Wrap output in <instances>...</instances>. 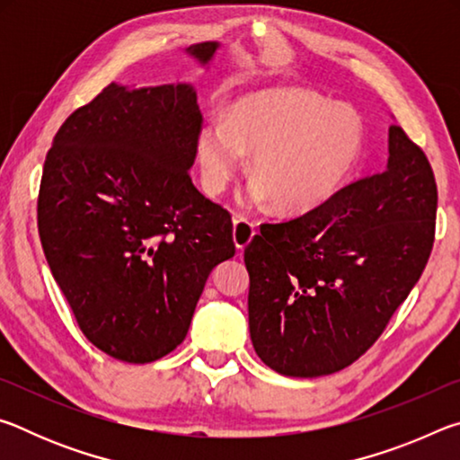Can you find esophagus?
<instances>
[{
    "label": "esophagus",
    "mask_w": 460,
    "mask_h": 460,
    "mask_svg": "<svg viewBox=\"0 0 460 460\" xmlns=\"http://www.w3.org/2000/svg\"><path fill=\"white\" fill-rule=\"evenodd\" d=\"M255 235V223L243 219V217H235L233 219V241H235V247L239 252H243V249L252 243V239Z\"/></svg>",
    "instance_id": "1"
}]
</instances>
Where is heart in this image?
Wrapping results in <instances>:
<instances>
[{"mask_svg":"<svg viewBox=\"0 0 460 460\" xmlns=\"http://www.w3.org/2000/svg\"><path fill=\"white\" fill-rule=\"evenodd\" d=\"M365 142L353 109L306 89H270L239 99L227 121H205L197 137L202 184L221 194L253 154L249 202L274 199L284 213L324 202L353 172Z\"/></svg>","mask_w":460,"mask_h":460,"instance_id":"1","label":"heart"}]
</instances>
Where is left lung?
Masks as SVG:
<instances>
[{
	"label": "left lung",
	"instance_id": "1",
	"mask_svg": "<svg viewBox=\"0 0 460 460\" xmlns=\"http://www.w3.org/2000/svg\"><path fill=\"white\" fill-rule=\"evenodd\" d=\"M438 190L426 154L389 128L384 172L365 176L245 247L249 334L282 376L341 371L367 351L422 276Z\"/></svg>",
	"mask_w": 460,
	"mask_h": 460
}]
</instances>
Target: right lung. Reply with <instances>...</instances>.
I'll list each match as a JSON object with an SVG mask.
<instances>
[{
  "instance_id": "right-lung-1",
  "label": "right lung",
  "mask_w": 460,
  "mask_h": 460,
  "mask_svg": "<svg viewBox=\"0 0 460 460\" xmlns=\"http://www.w3.org/2000/svg\"><path fill=\"white\" fill-rule=\"evenodd\" d=\"M217 42L186 52L207 65ZM202 113L192 84H107L46 154L38 231L93 345L152 363L181 345L211 270L235 255L229 211L192 184Z\"/></svg>"
}]
</instances>
